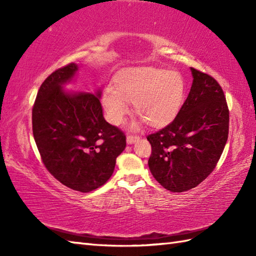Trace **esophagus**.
I'll list each match as a JSON object with an SVG mask.
<instances>
[{
	"label": "esophagus",
	"instance_id": "obj_1",
	"mask_svg": "<svg viewBox=\"0 0 256 256\" xmlns=\"http://www.w3.org/2000/svg\"><path fill=\"white\" fill-rule=\"evenodd\" d=\"M140 138V136L138 135H128V138H126V142L128 143V144H133L134 142H136V140Z\"/></svg>",
	"mask_w": 256,
	"mask_h": 256
}]
</instances>
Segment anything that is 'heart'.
Listing matches in <instances>:
<instances>
[{
	"label": "heart",
	"instance_id": "heart-1",
	"mask_svg": "<svg viewBox=\"0 0 256 256\" xmlns=\"http://www.w3.org/2000/svg\"><path fill=\"white\" fill-rule=\"evenodd\" d=\"M186 84L175 70L155 67L131 68L120 72L112 89L103 92L106 118L114 125L123 122L132 102L135 114L152 128H164L176 118L182 106Z\"/></svg>",
	"mask_w": 256,
	"mask_h": 256
}]
</instances>
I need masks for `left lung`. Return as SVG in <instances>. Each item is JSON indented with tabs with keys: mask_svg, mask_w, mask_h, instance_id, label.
Returning <instances> with one entry per match:
<instances>
[{
	"mask_svg": "<svg viewBox=\"0 0 256 256\" xmlns=\"http://www.w3.org/2000/svg\"><path fill=\"white\" fill-rule=\"evenodd\" d=\"M192 86L176 118L148 135V167L165 189L182 192L214 172L229 135V108L214 77L192 68Z\"/></svg>",
	"mask_w": 256,
	"mask_h": 256,
	"instance_id": "8db88e82",
	"label": "left lung"
}]
</instances>
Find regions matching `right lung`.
Listing matches in <instances>:
<instances>
[{
  "mask_svg": "<svg viewBox=\"0 0 256 256\" xmlns=\"http://www.w3.org/2000/svg\"><path fill=\"white\" fill-rule=\"evenodd\" d=\"M77 69L68 64L42 84L32 110V135L47 170L64 186L89 192L110 179L126 138L103 118L100 92H64Z\"/></svg>",
  "mask_w": 256,
  "mask_h": 256,
  "instance_id": "add662e5",
  "label": "right lung"
}]
</instances>
